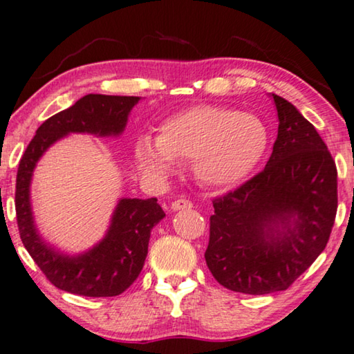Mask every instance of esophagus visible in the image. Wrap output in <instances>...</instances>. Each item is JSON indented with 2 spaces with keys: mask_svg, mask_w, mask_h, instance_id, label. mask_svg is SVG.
<instances>
[{
  "mask_svg": "<svg viewBox=\"0 0 354 354\" xmlns=\"http://www.w3.org/2000/svg\"><path fill=\"white\" fill-rule=\"evenodd\" d=\"M172 211H185V209H192L193 207V203L188 201L185 198H180L177 199V201L172 203Z\"/></svg>",
  "mask_w": 354,
  "mask_h": 354,
  "instance_id": "34e87169",
  "label": "esophagus"
}]
</instances>
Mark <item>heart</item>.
<instances>
[{"label":"heart","mask_w":354,"mask_h":354,"mask_svg":"<svg viewBox=\"0 0 354 354\" xmlns=\"http://www.w3.org/2000/svg\"><path fill=\"white\" fill-rule=\"evenodd\" d=\"M268 145L257 116L223 106H193L169 118L158 140L142 136L134 143L139 171L166 178L176 161L192 162L196 178L209 187H230L248 177Z\"/></svg>","instance_id":"1"}]
</instances>
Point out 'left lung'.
Segmentation results:
<instances>
[{
  "label": "left lung",
  "mask_w": 354,
  "mask_h": 354,
  "mask_svg": "<svg viewBox=\"0 0 354 354\" xmlns=\"http://www.w3.org/2000/svg\"><path fill=\"white\" fill-rule=\"evenodd\" d=\"M278 139L262 172L215 198L207 268L218 284L263 295L286 290L315 262L337 214V167L315 126L283 97Z\"/></svg>",
  "instance_id": "8db88e82"
}]
</instances>
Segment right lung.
Returning a JSON list of instances; mask_svg holds the SVG:
<instances>
[{"label":"right lung","instance_id":"add662e5","mask_svg":"<svg viewBox=\"0 0 354 354\" xmlns=\"http://www.w3.org/2000/svg\"><path fill=\"white\" fill-rule=\"evenodd\" d=\"M139 97L88 94L75 105L50 116L38 127L19 162L15 180V214L20 239L50 283L57 289L84 297H115L137 279L148 254L151 228L165 218L156 198H122L113 212L105 238L80 255L50 248L35 227L30 183L44 151L70 132L99 137L120 136Z\"/></svg>","mask_w":354,"mask_h":354}]
</instances>
